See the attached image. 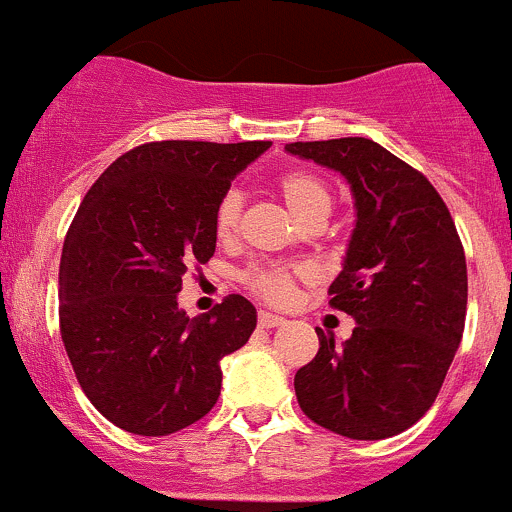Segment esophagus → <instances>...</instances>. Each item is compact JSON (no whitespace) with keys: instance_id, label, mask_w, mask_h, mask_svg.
Returning <instances> with one entry per match:
<instances>
[{"instance_id":"obj_1","label":"esophagus","mask_w":512,"mask_h":512,"mask_svg":"<svg viewBox=\"0 0 512 512\" xmlns=\"http://www.w3.org/2000/svg\"><path fill=\"white\" fill-rule=\"evenodd\" d=\"M257 324H260L262 329H272V327H280V324H285V319L277 317V314H270V312H260Z\"/></svg>"}]
</instances>
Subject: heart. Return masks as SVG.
<instances>
[{
  "label": "heart",
  "instance_id": "1",
  "mask_svg": "<svg viewBox=\"0 0 512 512\" xmlns=\"http://www.w3.org/2000/svg\"><path fill=\"white\" fill-rule=\"evenodd\" d=\"M277 190L302 225L314 223V220L324 223L334 208L332 188L312 170H287L277 178ZM240 215L242 195L237 190H225L213 213L215 235L220 240H230L240 227ZM307 277L309 270H304V267H250V270L242 272L245 287L272 307H285L292 302L297 282L307 280Z\"/></svg>",
  "mask_w": 512,
  "mask_h": 512
}]
</instances>
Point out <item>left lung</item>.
<instances>
[{
  "label": "left lung",
  "instance_id": "1",
  "mask_svg": "<svg viewBox=\"0 0 512 512\" xmlns=\"http://www.w3.org/2000/svg\"><path fill=\"white\" fill-rule=\"evenodd\" d=\"M289 153L339 170L356 227L329 304L352 314V339L294 374L299 409L327 431L379 441L406 431L441 391L466 327L468 272L456 223L421 170L369 138L289 143Z\"/></svg>",
  "mask_w": 512,
  "mask_h": 512
}]
</instances>
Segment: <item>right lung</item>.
<instances>
[{
  "label": "right lung",
  "mask_w": 512,
  "mask_h": 512,
  "mask_svg": "<svg viewBox=\"0 0 512 512\" xmlns=\"http://www.w3.org/2000/svg\"><path fill=\"white\" fill-rule=\"evenodd\" d=\"M270 141H153L113 160L81 200L59 265V327L81 389L111 423L168 436L200 421L245 347L257 312L227 294L185 317L188 267L215 252L213 213Z\"/></svg>",
  "instance_id": "add662e5"
}]
</instances>
